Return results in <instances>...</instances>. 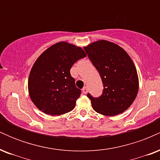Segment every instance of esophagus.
Instances as JSON below:
<instances>
[{"label":"esophagus","instance_id":"esophagus-1","mask_svg":"<svg viewBox=\"0 0 160 160\" xmlns=\"http://www.w3.org/2000/svg\"><path fill=\"white\" fill-rule=\"evenodd\" d=\"M82 93H83V94H86V93L88 92V88L86 87V86H85V87L82 88Z\"/></svg>","mask_w":160,"mask_h":160}]
</instances>
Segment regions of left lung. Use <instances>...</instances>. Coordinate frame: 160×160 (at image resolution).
<instances>
[{"instance_id": "obj_1", "label": "left lung", "mask_w": 160, "mask_h": 160, "mask_svg": "<svg viewBox=\"0 0 160 160\" xmlns=\"http://www.w3.org/2000/svg\"><path fill=\"white\" fill-rule=\"evenodd\" d=\"M83 49L98 71L104 87L97 98L87 94L93 109L105 116L122 113L133 103L138 91V78L132 60L123 49L107 40L94 42Z\"/></svg>"}]
</instances>
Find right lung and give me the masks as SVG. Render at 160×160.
I'll return each mask as SVG.
<instances>
[{
    "label": "right lung",
    "instance_id": "add662e5",
    "mask_svg": "<svg viewBox=\"0 0 160 160\" xmlns=\"http://www.w3.org/2000/svg\"><path fill=\"white\" fill-rule=\"evenodd\" d=\"M86 56L80 47L59 42L38 57L31 70L28 85L31 99L38 109L52 116L74 109L81 90L75 86L70 70Z\"/></svg>",
    "mask_w": 160,
    "mask_h": 160
}]
</instances>
